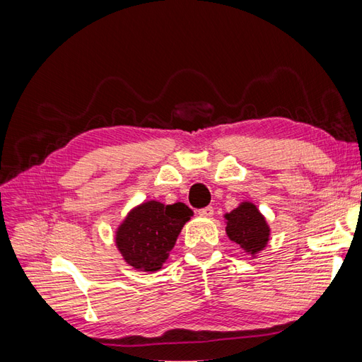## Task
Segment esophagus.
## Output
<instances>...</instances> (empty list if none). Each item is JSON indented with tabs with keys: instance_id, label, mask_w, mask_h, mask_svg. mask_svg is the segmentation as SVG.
Masks as SVG:
<instances>
[{
	"instance_id": "1",
	"label": "esophagus",
	"mask_w": 362,
	"mask_h": 362,
	"mask_svg": "<svg viewBox=\"0 0 362 362\" xmlns=\"http://www.w3.org/2000/svg\"><path fill=\"white\" fill-rule=\"evenodd\" d=\"M198 214L202 217H211L214 214V210H213V206H205V208H201Z\"/></svg>"
}]
</instances>
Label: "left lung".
Masks as SVG:
<instances>
[{
  "label": "left lung",
  "mask_w": 362,
  "mask_h": 362,
  "mask_svg": "<svg viewBox=\"0 0 362 362\" xmlns=\"http://www.w3.org/2000/svg\"><path fill=\"white\" fill-rule=\"evenodd\" d=\"M226 234L247 254L255 255L266 247L270 228L258 208L252 202L240 204L235 210L225 214Z\"/></svg>",
  "instance_id": "1"
}]
</instances>
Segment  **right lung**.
Masks as SVG:
<instances>
[{
  "instance_id": "add662e5",
  "label": "right lung",
  "mask_w": 362,
  "mask_h": 362,
  "mask_svg": "<svg viewBox=\"0 0 362 362\" xmlns=\"http://www.w3.org/2000/svg\"><path fill=\"white\" fill-rule=\"evenodd\" d=\"M193 211L182 202L164 205L144 202L131 210L116 231V246L129 266L144 272H157L190 221Z\"/></svg>"
}]
</instances>
